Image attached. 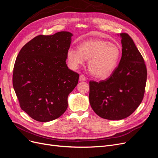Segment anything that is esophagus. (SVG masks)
<instances>
[{
	"mask_svg": "<svg viewBox=\"0 0 158 158\" xmlns=\"http://www.w3.org/2000/svg\"><path fill=\"white\" fill-rule=\"evenodd\" d=\"M85 80H86V78H85V76L84 74H81L80 76V78H79L80 81H85Z\"/></svg>",
	"mask_w": 158,
	"mask_h": 158,
	"instance_id": "1",
	"label": "esophagus"
}]
</instances>
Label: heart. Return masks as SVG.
Returning a JSON list of instances; mask_svg holds the SVG:
<instances>
[{
	"mask_svg": "<svg viewBox=\"0 0 158 158\" xmlns=\"http://www.w3.org/2000/svg\"><path fill=\"white\" fill-rule=\"evenodd\" d=\"M118 45L100 39H91L79 44L78 50H68L67 59L72 67L76 69L88 60V70L95 77L106 78L115 69L121 56Z\"/></svg>",
	"mask_w": 158,
	"mask_h": 158,
	"instance_id": "heart-1",
	"label": "heart"
}]
</instances>
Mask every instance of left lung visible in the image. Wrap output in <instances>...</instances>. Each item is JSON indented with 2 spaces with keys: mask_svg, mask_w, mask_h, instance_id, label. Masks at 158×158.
Masks as SVG:
<instances>
[{
  "mask_svg": "<svg viewBox=\"0 0 158 158\" xmlns=\"http://www.w3.org/2000/svg\"><path fill=\"white\" fill-rule=\"evenodd\" d=\"M122 56L108 78L89 81V99L94 111L108 120L130 116L144 98L147 69L140 52L131 36L120 33Z\"/></svg>",
  "mask_w": 158,
  "mask_h": 158,
  "instance_id": "1",
  "label": "left lung"
}]
</instances>
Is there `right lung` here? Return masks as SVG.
<instances>
[{"label":"right lung","instance_id":"obj_1","mask_svg":"<svg viewBox=\"0 0 158 158\" xmlns=\"http://www.w3.org/2000/svg\"><path fill=\"white\" fill-rule=\"evenodd\" d=\"M73 34L40 35L23 46L14 66L12 84L20 106L33 119L49 122L68 107L69 94L79 74L66 63Z\"/></svg>","mask_w":158,"mask_h":158}]
</instances>
